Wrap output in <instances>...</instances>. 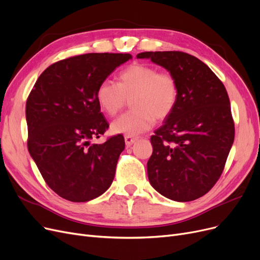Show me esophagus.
Wrapping results in <instances>:
<instances>
[{"label":"esophagus","instance_id":"34e87169","mask_svg":"<svg viewBox=\"0 0 260 260\" xmlns=\"http://www.w3.org/2000/svg\"><path fill=\"white\" fill-rule=\"evenodd\" d=\"M124 139H125V143H126L127 146L132 145L134 142L137 141V138H135L133 136H125V138H124Z\"/></svg>","mask_w":260,"mask_h":260}]
</instances>
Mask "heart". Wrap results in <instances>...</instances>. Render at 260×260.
<instances>
[{"instance_id":"b5f03b06","label":"heart","mask_w":260,"mask_h":260,"mask_svg":"<svg viewBox=\"0 0 260 260\" xmlns=\"http://www.w3.org/2000/svg\"><path fill=\"white\" fill-rule=\"evenodd\" d=\"M96 101L105 114L115 116L129 100L132 107L111 123V131L126 136L150 129L154 120L170 116L178 99L175 76L156 67L133 63L118 76V84L101 82L95 91Z\"/></svg>"}]
</instances>
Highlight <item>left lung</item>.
Instances as JSON below:
<instances>
[{
  "instance_id": "left-lung-1",
  "label": "left lung",
  "mask_w": 260,
  "mask_h": 260,
  "mask_svg": "<svg viewBox=\"0 0 260 260\" xmlns=\"http://www.w3.org/2000/svg\"><path fill=\"white\" fill-rule=\"evenodd\" d=\"M137 58L164 67L178 85L173 111L151 137L150 183L170 200H197L218 182L234 142L226 89L207 64L190 54L143 52Z\"/></svg>"
}]
</instances>
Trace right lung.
Returning <instances> with one entry per match:
<instances>
[{
  "instance_id": "right-lung-1",
  "label": "right lung",
  "mask_w": 260,
  "mask_h": 260,
  "mask_svg": "<svg viewBox=\"0 0 260 260\" xmlns=\"http://www.w3.org/2000/svg\"><path fill=\"white\" fill-rule=\"evenodd\" d=\"M131 58L127 53L73 56L48 67L31 89L25 107L28 152L44 182L62 199L88 202L114 180L125 142L119 134L90 143L109 127L95 91Z\"/></svg>"
}]
</instances>
